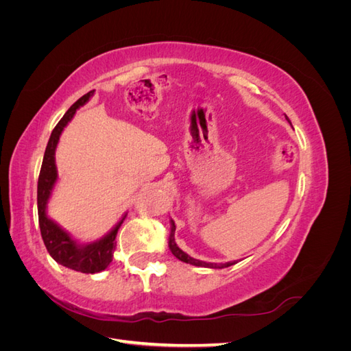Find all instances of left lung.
I'll return each instance as SVG.
<instances>
[{
	"label": "left lung",
	"mask_w": 351,
	"mask_h": 351,
	"mask_svg": "<svg viewBox=\"0 0 351 351\" xmlns=\"http://www.w3.org/2000/svg\"><path fill=\"white\" fill-rule=\"evenodd\" d=\"M287 117V115H285ZM174 231H176V226H174V221H171V232H169V239H168V246H169V250H171V253L174 254V256L177 259H180L182 262H186V263H190V265H195V267H205V268H228L231 267V265L237 263L236 261L234 262H226V263H208V262H204V261H199V259H195L192 256H189L187 253H184L182 249H180L177 246L176 243V239H174Z\"/></svg>",
	"instance_id": "left-lung-1"
}]
</instances>
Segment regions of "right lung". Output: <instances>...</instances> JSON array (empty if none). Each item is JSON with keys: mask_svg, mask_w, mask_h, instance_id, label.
I'll return each instance as SVG.
<instances>
[{"mask_svg": "<svg viewBox=\"0 0 351 351\" xmlns=\"http://www.w3.org/2000/svg\"><path fill=\"white\" fill-rule=\"evenodd\" d=\"M95 90L83 95L80 99L74 102L69 111L62 115V119L52 130L51 137L47 145L44 161H42L39 180H38V217H39V228L42 240L45 243L48 253L56 262L70 269H74L83 274H97L104 271L112 261V254L115 250V237L119 228L121 227L123 221L127 214L120 219L107 236L102 239L89 243L80 244L67 231L62 230L57 222L52 221L47 215V204L51 197L52 189L57 183V167H56V147L58 145L60 136L64 130V127L70 123V120L76 114V111L86 104Z\"/></svg>", "mask_w": 351, "mask_h": 351, "instance_id": "1", "label": "right lung"}]
</instances>
